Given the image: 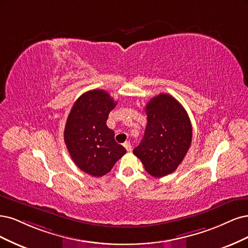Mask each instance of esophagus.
Instances as JSON below:
<instances>
[{
  "label": "esophagus",
  "mask_w": 248,
  "mask_h": 248,
  "mask_svg": "<svg viewBox=\"0 0 248 248\" xmlns=\"http://www.w3.org/2000/svg\"><path fill=\"white\" fill-rule=\"evenodd\" d=\"M124 148L127 150V151H131L132 150V145H131V143L127 141V142H124Z\"/></svg>",
  "instance_id": "obj_1"
}]
</instances>
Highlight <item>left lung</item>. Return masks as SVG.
I'll use <instances>...</instances> for the list:
<instances>
[{
	"instance_id": "obj_1",
	"label": "left lung",
	"mask_w": 248,
	"mask_h": 248,
	"mask_svg": "<svg viewBox=\"0 0 248 248\" xmlns=\"http://www.w3.org/2000/svg\"><path fill=\"white\" fill-rule=\"evenodd\" d=\"M144 137L133 154L147 173L164 177L177 169L190 146L193 130L186 109L168 93H159L145 107Z\"/></svg>"
}]
</instances>
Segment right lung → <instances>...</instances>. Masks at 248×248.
<instances>
[{
	"mask_svg": "<svg viewBox=\"0 0 248 248\" xmlns=\"http://www.w3.org/2000/svg\"><path fill=\"white\" fill-rule=\"evenodd\" d=\"M116 104L105 91L86 92L76 100L67 119L63 139L69 154L79 169L94 177L110 172L126 153L106 124Z\"/></svg>",
	"mask_w": 248,
	"mask_h": 248,
	"instance_id": "obj_1",
	"label": "right lung"
}]
</instances>
